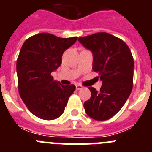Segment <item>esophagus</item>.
Here are the masks:
<instances>
[{
	"label": "esophagus",
	"mask_w": 152,
	"mask_h": 152,
	"mask_svg": "<svg viewBox=\"0 0 152 152\" xmlns=\"http://www.w3.org/2000/svg\"><path fill=\"white\" fill-rule=\"evenodd\" d=\"M83 87L81 85H80V84H77L76 85V89L77 90H80V89H82Z\"/></svg>",
	"instance_id": "1"
}]
</instances>
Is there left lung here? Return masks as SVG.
Wrapping results in <instances>:
<instances>
[{
  "mask_svg": "<svg viewBox=\"0 0 152 152\" xmlns=\"http://www.w3.org/2000/svg\"><path fill=\"white\" fill-rule=\"evenodd\" d=\"M92 52V69L102 81L100 91L89 87L91 96L84 102L86 113L95 120H107L116 115L129 96L133 83L134 61L128 45L107 33L78 38Z\"/></svg>",
  "mask_w": 152,
  "mask_h": 152,
  "instance_id": "obj_1",
  "label": "left lung"
}]
</instances>
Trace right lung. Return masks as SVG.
<instances>
[{"label": "right lung", "mask_w": 152, "mask_h": 152, "mask_svg": "<svg viewBox=\"0 0 152 152\" xmlns=\"http://www.w3.org/2000/svg\"><path fill=\"white\" fill-rule=\"evenodd\" d=\"M77 39L43 33L24 42L17 61L18 90L28 110L38 118L59 117L75 91L74 84L62 85L51 74L61 65L64 51Z\"/></svg>", "instance_id": "add662e5"}]
</instances>
